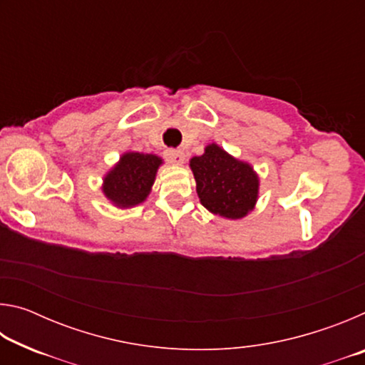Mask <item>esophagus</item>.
<instances>
[{
    "label": "esophagus",
    "mask_w": 365,
    "mask_h": 365,
    "mask_svg": "<svg viewBox=\"0 0 365 365\" xmlns=\"http://www.w3.org/2000/svg\"><path fill=\"white\" fill-rule=\"evenodd\" d=\"M165 158H168V160L172 164L182 165L185 160V153L182 150H165Z\"/></svg>",
    "instance_id": "1"
}]
</instances>
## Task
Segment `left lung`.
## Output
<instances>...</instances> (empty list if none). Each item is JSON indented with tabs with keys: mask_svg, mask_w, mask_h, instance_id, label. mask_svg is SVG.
<instances>
[{
	"mask_svg": "<svg viewBox=\"0 0 365 365\" xmlns=\"http://www.w3.org/2000/svg\"><path fill=\"white\" fill-rule=\"evenodd\" d=\"M190 169L201 205L209 212L237 220L255 209L259 175L250 163L233 158L217 143H211L201 156L190 159Z\"/></svg>",
	"mask_w": 365,
	"mask_h": 365,
	"instance_id": "obj_1",
	"label": "left lung"
}]
</instances>
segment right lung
I'll return each instance as SVG.
<instances>
[{
  "instance_id": "right-lung-1",
  "label": "right lung",
  "mask_w": 365,
  "mask_h": 365,
  "mask_svg": "<svg viewBox=\"0 0 365 365\" xmlns=\"http://www.w3.org/2000/svg\"><path fill=\"white\" fill-rule=\"evenodd\" d=\"M164 160L156 154L127 151L106 172L103 178V195L115 207L128 209L141 205L151 193L158 169Z\"/></svg>"
}]
</instances>
